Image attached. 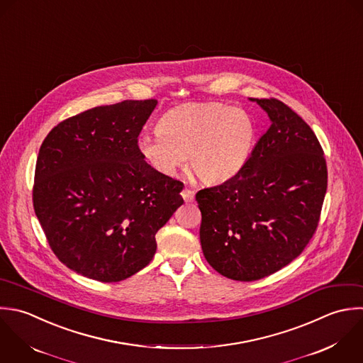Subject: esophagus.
Masks as SVG:
<instances>
[{
    "label": "esophagus",
    "instance_id": "esophagus-1",
    "mask_svg": "<svg viewBox=\"0 0 363 363\" xmlns=\"http://www.w3.org/2000/svg\"><path fill=\"white\" fill-rule=\"evenodd\" d=\"M181 195H182V198H184V201H185V202H192V201L195 199V194H194V191H191V189H188V188L182 189Z\"/></svg>",
    "mask_w": 363,
    "mask_h": 363
}]
</instances>
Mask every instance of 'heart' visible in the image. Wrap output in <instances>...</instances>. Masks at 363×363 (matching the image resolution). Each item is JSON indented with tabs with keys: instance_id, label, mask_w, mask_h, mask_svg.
Wrapping results in <instances>:
<instances>
[{
	"instance_id": "heart-1",
	"label": "heart",
	"mask_w": 363,
	"mask_h": 363,
	"mask_svg": "<svg viewBox=\"0 0 363 363\" xmlns=\"http://www.w3.org/2000/svg\"><path fill=\"white\" fill-rule=\"evenodd\" d=\"M256 141L253 117L223 103H189L167 111L157 131L143 133L137 150L161 175L189 167L205 184L232 179L247 162Z\"/></svg>"
}]
</instances>
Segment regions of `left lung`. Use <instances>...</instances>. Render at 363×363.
Listing matches in <instances>:
<instances>
[{
    "label": "left lung",
    "instance_id": "1",
    "mask_svg": "<svg viewBox=\"0 0 363 363\" xmlns=\"http://www.w3.org/2000/svg\"><path fill=\"white\" fill-rule=\"evenodd\" d=\"M272 125L232 179L196 194L206 262L238 281L267 277L311 240L327 192L324 151L311 127L276 99H249Z\"/></svg>",
    "mask_w": 363,
    "mask_h": 363
}]
</instances>
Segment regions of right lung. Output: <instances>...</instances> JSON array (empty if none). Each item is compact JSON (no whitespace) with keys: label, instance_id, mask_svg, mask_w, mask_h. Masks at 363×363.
<instances>
[{"label":"right lung","instance_id":"right-lung-1","mask_svg":"<svg viewBox=\"0 0 363 363\" xmlns=\"http://www.w3.org/2000/svg\"><path fill=\"white\" fill-rule=\"evenodd\" d=\"M157 100H124L50 130L35 168L33 209L56 257L101 283L125 280L157 250L155 233L184 203V184L137 150Z\"/></svg>","mask_w":363,"mask_h":363}]
</instances>
